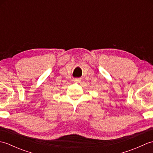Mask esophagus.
I'll return each instance as SVG.
<instances>
[{"instance_id": "obj_1", "label": "esophagus", "mask_w": 153, "mask_h": 153, "mask_svg": "<svg viewBox=\"0 0 153 153\" xmlns=\"http://www.w3.org/2000/svg\"><path fill=\"white\" fill-rule=\"evenodd\" d=\"M74 82H77V83H78V82H81V79H80L79 78L74 79Z\"/></svg>"}]
</instances>
